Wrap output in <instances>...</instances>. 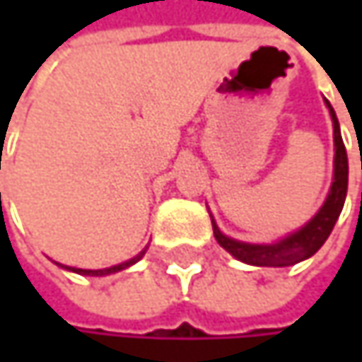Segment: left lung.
I'll use <instances>...</instances> for the list:
<instances>
[{"label":"left lung","mask_w":362,"mask_h":362,"mask_svg":"<svg viewBox=\"0 0 362 362\" xmlns=\"http://www.w3.org/2000/svg\"><path fill=\"white\" fill-rule=\"evenodd\" d=\"M327 109H329L331 121H333L335 159H333V182H331V188H329L323 207L300 230H296V233L287 235L285 239L270 243V245H253V243L230 239L224 233H220V228L216 226V222L211 218L216 241L237 259L252 264V266H293V264L315 255L323 247L327 237L331 235V230L341 214L346 192H348V155H346V146H344V140L339 134V123H337L335 110L329 103H327Z\"/></svg>","instance_id":"obj_1"}]
</instances>
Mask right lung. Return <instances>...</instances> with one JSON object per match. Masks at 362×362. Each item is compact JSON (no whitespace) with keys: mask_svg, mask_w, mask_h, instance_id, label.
Returning <instances> with one entry per match:
<instances>
[{"mask_svg":"<svg viewBox=\"0 0 362 362\" xmlns=\"http://www.w3.org/2000/svg\"><path fill=\"white\" fill-rule=\"evenodd\" d=\"M144 255V252H140L136 257H132V259H127V262H123V264H117V266H110V268H103V270H83V268H69V266H62V268H66V270H73V272H77V274H88V276H105V274H112V272H119V270H123V268H127V266H132V264H136L140 257Z\"/></svg>","mask_w":362,"mask_h":362,"instance_id":"1","label":"right lung"}]
</instances>
